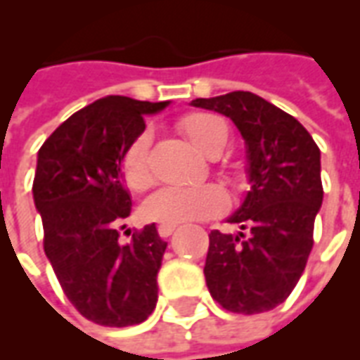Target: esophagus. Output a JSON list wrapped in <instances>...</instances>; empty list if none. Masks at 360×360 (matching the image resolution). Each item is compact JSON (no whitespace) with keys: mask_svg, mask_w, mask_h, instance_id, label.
Returning a JSON list of instances; mask_svg holds the SVG:
<instances>
[{"mask_svg":"<svg viewBox=\"0 0 360 360\" xmlns=\"http://www.w3.org/2000/svg\"><path fill=\"white\" fill-rule=\"evenodd\" d=\"M178 228V224H159L158 226V233L159 237H169L174 229Z\"/></svg>","mask_w":360,"mask_h":360,"instance_id":"obj_1","label":"esophagus"}]
</instances>
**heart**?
Segmentation results:
<instances>
[{
	"label": "heart",
	"mask_w": 360,
	"mask_h": 360,
	"mask_svg": "<svg viewBox=\"0 0 360 360\" xmlns=\"http://www.w3.org/2000/svg\"><path fill=\"white\" fill-rule=\"evenodd\" d=\"M178 131L202 153L212 155L224 148L228 129L220 117L207 112L184 113L178 119ZM150 132H140L127 146L121 158V178L129 190L140 191L153 180L150 163ZM228 193L218 184L202 186H163L151 193L142 205L148 220L161 224H180L188 220H205L221 214L228 209Z\"/></svg>",
	"instance_id": "1"
}]
</instances>
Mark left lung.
I'll use <instances>...</instances> for the list:
<instances>
[{
  "label": "left lung",
  "instance_id": "1",
  "mask_svg": "<svg viewBox=\"0 0 360 360\" xmlns=\"http://www.w3.org/2000/svg\"><path fill=\"white\" fill-rule=\"evenodd\" d=\"M241 131L250 191L229 224L247 233L209 235L205 279L210 296L228 311L254 315L283 304L302 277L313 248L321 202V151L298 119L262 96L233 91L195 98Z\"/></svg>",
  "mask_w": 360,
  "mask_h": 360
}]
</instances>
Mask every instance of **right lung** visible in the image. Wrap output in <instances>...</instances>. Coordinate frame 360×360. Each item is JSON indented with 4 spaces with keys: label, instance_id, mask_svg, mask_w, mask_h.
Listing matches in <instances>:
<instances>
[{
    "label": "right lung",
    "instance_id": "add662e5",
    "mask_svg": "<svg viewBox=\"0 0 360 360\" xmlns=\"http://www.w3.org/2000/svg\"><path fill=\"white\" fill-rule=\"evenodd\" d=\"M169 102L106 96L68 117L37 153L34 201L43 248L75 309L100 326H131L158 304V271L167 243L155 224L119 241L131 214L121 158L144 132L146 113ZM131 235V231H129Z\"/></svg>",
    "mask_w": 360,
    "mask_h": 360
}]
</instances>
